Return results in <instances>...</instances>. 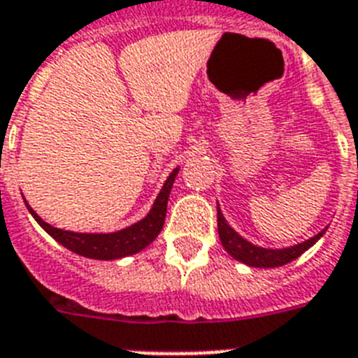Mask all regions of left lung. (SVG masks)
<instances>
[{
  "label": "left lung",
  "instance_id": "8db88e82",
  "mask_svg": "<svg viewBox=\"0 0 358 358\" xmlns=\"http://www.w3.org/2000/svg\"><path fill=\"white\" fill-rule=\"evenodd\" d=\"M217 224H219L220 243L226 248V252L234 259L248 264V266H255V268H274V266H283V264L290 263V261L298 259L305 250H309L325 234L324 229L322 234L315 235L313 239L305 241V243H300V245L296 246H290V248L268 250L250 245L248 241L243 239L239 234H235L234 229L229 228L224 217H222L219 208H217Z\"/></svg>",
  "mask_w": 358,
  "mask_h": 358
}]
</instances>
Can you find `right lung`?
I'll use <instances>...</instances> for the list:
<instances>
[{
	"label": "right lung",
	"mask_w": 358,
	"mask_h": 358,
	"mask_svg": "<svg viewBox=\"0 0 358 358\" xmlns=\"http://www.w3.org/2000/svg\"><path fill=\"white\" fill-rule=\"evenodd\" d=\"M176 174H178V169H174L169 174V178L164 184L158 199H156L152 209H150V213L143 220H139V222L121 229V231H115V234H75V231H64V229L53 228L48 222H43L34 213L31 206H27V209L31 211V215H33L38 224L42 226L55 241H58L60 245L75 252V254L83 255V257H90V259H119V257H127V255H132L139 252V250H143L145 246H149L158 237V234L164 228L165 213H167V200H169V193L171 189H173Z\"/></svg>",
	"instance_id": "right-lung-1"
}]
</instances>
